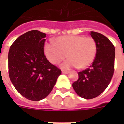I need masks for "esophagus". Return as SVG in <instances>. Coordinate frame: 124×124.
I'll use <instances>...</instances> for the list:
<instances>
[{
	"mask_svg": "<svg viewBox=\"0 0 124 124\" xmlns=\"http://www.w3.org/2000/svg\"><path fill=\"white\" fill-rule=\"evenodd\" d=\"M62 72L63 74H68L69 71H68V70H62Z\"/></svg>",
	"mask_w": 124,
	"mask_h": 124,
	"instance_id": "esophagus-1",
	"label": "esophagus"
}]
</instances>
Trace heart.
Returning a JSON list of instances; mask_svg holds the SVG:
<instances>
[{
	"mask_svg": "<svg viewBox=\"0 0 124 124\" xmlns=\"http://www.w3.org/2000/svg\"><path fill=\"white\" fill-rule=\"evenodd\" d=\"M44 52L49 62L58 64L67 57L70 58L62 68H85L93 62L97 53V44L91 36L82 35L62 36L55 42H46Z\"/></svg>",
	"mask_w": 124,
	"mask_h": 124,
	"instance_id": "heart-1",
	"label": "heart"
}]
</instances>
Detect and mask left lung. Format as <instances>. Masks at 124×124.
I'll list each match as a JSON object with an SVG mask.
<instances>
[{"label": "left lung", "instance_id": "obj_1", "mask_svg": "<svg viewBox=\"0 0 124 124\" xmlns=\"http://www.w3.org/2000/svg\"><path fill=\"white\" fill-rule=\"evenodd\" d=\"M90 35L97 44L96 57L90 68L78 72V80L72 84L76 93L85 99L100 95L108 86L114 72V44L100 33L92 31Z\"/></svg>", "mask_w": 124, "mask_h": 124}]
</instances>
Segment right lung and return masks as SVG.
Returning a JSON list of instances; mask_svg holds the SVG:
<instances>
[{"label":"right lung","instance_id":"1","mask_svg":"<svg viewBox=\"0 0 124 124\" xmlns=\"http://www.w3.org/2000/svg\"><path fill=\"white\" fill-rule=\"evenodd\" d=\"M46 34L33 30L20 36L8 52V74L16 90L26 98L39 101L53 89L61 70L44 53Z\"/></svg>","mask_w":124,"mask_h":124}]
</instances>
